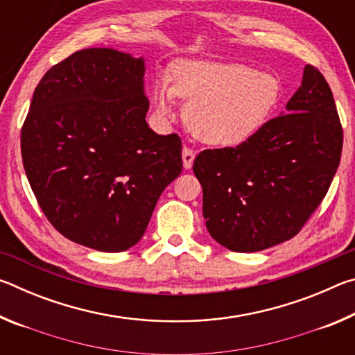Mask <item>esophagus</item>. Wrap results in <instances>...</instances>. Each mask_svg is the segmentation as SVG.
<instances>
[{
	"instance_id": "esophagus-1",
	"label": "esophagus",
	"mask_w": 355,
	"mask_h": 355,
	"mask_svg": "<svg viewBox=\"0 0 355 355\" xmlns=\"http://www.w3.org/2000/svg\"><path fill=\"white\" fill-rule=\"evenodd\" d=\"M182 158H183V167L184 169H191L192 163H194V158H196V153L192 152L191 148L184 147L183 152H182Z\"/></svg>"
}]
</instances>
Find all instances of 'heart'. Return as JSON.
<instances>
[{
	"label": "heart",
	"instance_id": "heart-1",
	"mask_svg": "<svg viewBox=\"0 0 355 355\" xmlns=\"http://www.w3.org/2000/svg\"><path fill=\"white\" fill-rule=\"evenodd\" d=\"M186 103L184 120L192 136L214 147H238L268 123L282 97L279 78L250 65L211 61H180L173 83L159 78L153 100L169 116L173 100Z\"/></svg>",
	"mask_w": 355,
	"mask_h": 355
}]
</instances>
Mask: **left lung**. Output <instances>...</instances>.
Wrapping results in <instances>:
<instances>
[{"mask_svg": "<svg viewBox=\"0 0 355 355\" xmlns=\"http://www.w3.org/2000/svg\"><path fill=\"white\" fill-rule=\"evenodd\" d=\"M343 130L332 91L305 65L285 112L249 142L203 150L192 169L209 235L233 252H258L297 235L338 169Z\"/></svg>", "mask_w": 355, "mask_h": 355, "instance_id": "1", "label": "left lung"}]
</instances>
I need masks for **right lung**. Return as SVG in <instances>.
<instances>
[{"label": "right lung", "instance_id": "add662e5", "mask_svg": "<svg viewBox=\"0 0 355 355\" xmlns=\"http://www.w3.org/2000/svg\"><path fill=\"white\" fill-rule=\"evenodd\" d=\"M146 61L86 48L46 71L21 128V158L42 211L70 241L100 252L139 243L182 139L148 127Z\"/></svg>", "mask_w": 355, "mask_h": 355}]
</instances>
